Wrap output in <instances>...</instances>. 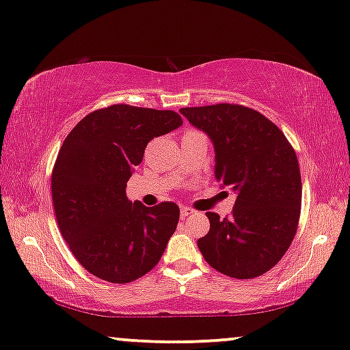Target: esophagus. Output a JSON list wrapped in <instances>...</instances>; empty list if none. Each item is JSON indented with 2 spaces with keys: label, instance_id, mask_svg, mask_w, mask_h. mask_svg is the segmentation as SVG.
<instances>
[{
  "label": "esophagus",
  "instance_id": "34e87169",
  "mask_svg": "<svg viewBox=\"0 0 350 350\" xmlns=\"http://www.w3.org/2000/svg\"><path fill=\"white\" fill-rule=\"evenodd\" d=\"M194 213V210L193 208H189V207H181V212H180V215H181V218H188V217H191V215Z\"/></svg>",
  "mask_w": 350,
  "mask_h": 350
}]
</instances>
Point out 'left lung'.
I'll use <instances>...</instances> for the list:
<instances>
[{
  "instance_id": "1",
  "label": "left lung",
  "mask_w": 350,
  "mask_h": 350,
  "mask_svg": "<svg viewBox=\"0 0 350 350\" xmlns=\"http://www.w3.org/2000/svg\"><path fill=\"white\" fill-rule=\"evenodd\" d=\"M215 150V178L237 194L231 218L207 212L198 247L213 269L234 279L265 274L288 250L298 228L301 175L293 148L275 124L242 105L181 108Z\"/></svg>"
}]
</instances>
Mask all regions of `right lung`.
<instances>
[{
	"instance_id": "obj_1",
	"label": "right lung",
	"mask_w": 350,
	"mask_h": 350,
	"mask_svg": "<svg viewBox=\"0 0 350 350\" xmlns=\"http://www.w3.org/2000/svg\"><path fill=\"white\" fill-rule=\"evenodd\" d=\"M181 124L175 111L113 105L88 114L65 138L52 172L57 223L76 260L98 279L129 284L164 255L178 205L145 207L127 199L126 186L148 142Z\"/></svg>"
}]
</instances>
